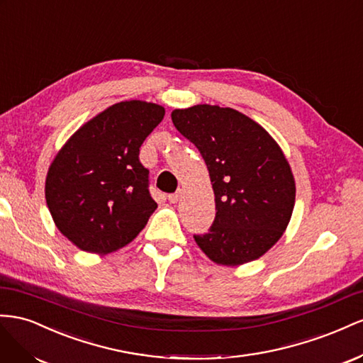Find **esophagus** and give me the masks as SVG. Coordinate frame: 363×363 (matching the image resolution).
Listing matches in <instances>:
<instances>
[{
	"mask_svg": "<svg viewBox=\"0 0 363 363\" xmlns=\"http://www.w3.org/2000/svg\"><path fill=\"white\" fill-rule=\"evenodd\" d=\"M167 199H169L170 203H176V202L179 201V193H172V194H169Z\"/></svg>",
	"mask_w": 363,
	"mask_h": 363,
	"instance_id": "34e87169",
	"label": "esophagus"
}]
</instances>
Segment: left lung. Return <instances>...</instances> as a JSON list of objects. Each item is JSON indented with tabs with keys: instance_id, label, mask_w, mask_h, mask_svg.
Returning a JSON list of instances; mask_svg holds the SVG:
<instances>
[{
	"instance_id": "1",
	"label": "left lung",
	"mask_w": 363,
	"mask_h": 363,
	"mask_svg": "<svg viewBox=\"0 0 363 363\" xmlns=\"http://www.w3.org/2000/svg\"><path fill=\"white\" fill-rule=\"evenodd\" d=\"M172 121L201 152L213 184L216 217L208 233L193 235L217 264L262 257L291 220L295 181L281 149L250 117L231 108L174 109Z\"/></svg>"
}]
</instances>
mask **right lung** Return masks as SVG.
Wrapping results in <instances>:
<instances>
[{
	"instance_id": "add662e5",
	"label": "right lung",
	"mask_w": 363,
	"mask_h": 363,
	"mask_svg": "<svg viewBox=\"0 0 363 363\" xmlns=\"http://www.w3.org/2000/svg\"><path fill=\"white\" fill-rule=\"evenodd\" d=\"M141 100L112 105L84 124L51 162L48 210L82 251L108 254L132 242L157 210L140 147L164 118Z\"/></svg>"
}]
</instances>
